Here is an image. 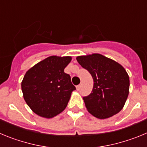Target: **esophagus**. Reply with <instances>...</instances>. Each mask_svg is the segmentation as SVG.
<instances>
[{
	"label": "esophagus",
	"instance_id": "obj_1",
	"mask_svg": "<svg viewBox=\"0 0 147 147\" xmlns=\"http://www.w3.org/2000/svg\"><path fill=\"white\" fill-rule=\"evenodd\" d=\"M80 88H81V85H77V86H76V90H79L80 89Z\"/></svg>",
	"mask_w": 147,
	"mask_h": 147
}]
</instances>
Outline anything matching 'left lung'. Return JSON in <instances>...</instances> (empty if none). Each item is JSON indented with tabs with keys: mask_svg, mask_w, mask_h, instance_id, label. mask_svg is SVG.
Returning <instances> with one entry per match:
<instances>
[{
	"mask_svg": "<svg viewBox=\"0 0 147 147\" xmlns=\"http://www.w3.org/2000/svg\"><path fill=\"white\" fill-rule=\"evenodd\" d=\"M76 60L89 71L94 82L91 93L83 97L88 112L99 119L120 112L129 89V78L124 67L100 54L78 56Z\"/></svg>",
	"mask_w": 147,
	"mask_h": 147,
	"instance_id": "8db88e82",
	"label": "left lung"
}]
</instances>
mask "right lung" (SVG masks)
Segmentation results:
<instances>
[{"label": "right lung", "instance_id": "1", "mask_svg": "<svg viewBox=\"0 0 147 147\" xmlns=\"http://www.w3.org/2000/svg\"><path fill=\"white\" fill-rule=\"evenodd\" d=\"M71 57L51 56L26 71L21 82L23 98L34 113L51 119L67 107L76 88L64 72Z\"/></svg>", "mask_w": 147, "mask_h": 147}]
</instances>
